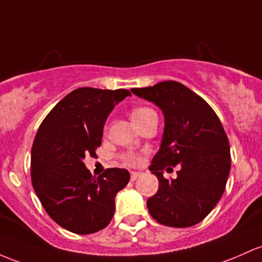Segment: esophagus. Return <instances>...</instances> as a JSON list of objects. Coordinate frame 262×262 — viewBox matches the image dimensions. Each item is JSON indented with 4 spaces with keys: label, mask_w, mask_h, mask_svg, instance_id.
<instances>
[{
    "label": "esophagus",
    "mask_w": 262,
    "mask_h": 262,
    "mask_svg": "<svg viewBox=\"0 0 262 262\" xmlns=\"http://www.w3.org/2000/svg\"><path fill=\"white\" fill-rule=\"evenodd\" d=\"M140 175H142V173H140V171H132V173H130V179L134 182V180H137L138 178L140 177Z\"/></svg>",
    "instance_id": "34e87169"
}]
</instances>
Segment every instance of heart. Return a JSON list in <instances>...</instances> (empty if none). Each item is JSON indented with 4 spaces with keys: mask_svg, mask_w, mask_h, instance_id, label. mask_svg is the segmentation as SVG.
Wrapping results in <instances>:
<instances>
[{
    "mask_svg": "<svg viewBox=\"0 0 262 262\" xmlns=\"http://www.w3.org/2000/svg\"><path fill=\"white\" fill-rule=\"evenodd\" d=\"M154 113L155 112L153 111V109H150L148 107L136 108V109H133V112H132V120H133V123L142 122V120H144L146 117H149L150 114H154ZM123 159H124L128 164H132V165H137V164L140 163V157H138V155H134V154L124 155V158H123Z\"/></svg>",
    "mask_w": 262,
    "mask_h": 262,
    "instance_id": "obj_1",
    "label": "heart"
}]
</instances>
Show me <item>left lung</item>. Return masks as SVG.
Returning <instances> with one entry per match:
<instances>
[{
  "mask_svg": "<svg viewBox=\"0 0 262 262\" xmlns=\"http://www.w3.org/2000/svg\"><path fill=\"white\" fill-rule=\"evenodd\" d=\"M130 91L162 109L165 122L160 149L149 166L159 180L157 194L146 200L151 217L173 228L200 223L219 203L231 165L220 119L200 96L175 80ZM177 165V179L165 180L162 170Z\"/></svg>",
  "mask_w": 262,
  "mask_h": 262,
  "instance_id": "left-lung-1",
  "label": "left lung"
}]
</instances>
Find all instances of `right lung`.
<instances>
[{
  "label": "right lung",
  "mask_w": 262,
  "mask_h": 262,
  "mask_svg": "<svg viewBox=\"0 0 262 262\" xmlns=\"http://www.w3.org/2000/svg\"><path fill=\"white\" fill-rule=\"evenodd\" d=\"M130 96L126 89H74L43 119L31 151V179L47 214L79 235L111 223L117 192L129 183L125 169H107L92 177L83 159L96 155L103 128L114 105Z\"/></svg>",
  "instance_id": "right-lung-1"
}]
</instances>
